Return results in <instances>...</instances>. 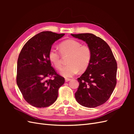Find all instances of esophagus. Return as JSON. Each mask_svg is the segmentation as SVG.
Masks as SVG:
<instances>
[{"label":"esophagus","mask_w":134,"mask_h":134,"mask_svg":"<svg viewBox=\"0 0 134 134\" xmlns=\"http://www.w3.org/2000/svg\"><path fill=\"white\" fill-rule=\"evenodd\" d=\"M65 82H69V81H70V80H71V79L65 78Z\"/></svg>","instance_id":"esophagus-1"}]
</instances>
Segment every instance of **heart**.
I'll use <instances>...</instances> for the list:
<instances>
[{"instance_id": "1", "label": "heart", "mask_w": 134, "mask_h": 134, "mask_svg": "<svg viewBox=\"0 0 134 134\" xmlns=\"http://www.w3.org/2000/svg\"><path fill=\"white\" fill-rule=\"evenodd\" d=\"M59 50L63 55H70L68 65L62 68L60 74L65 78H70L79 71H83L88 67L92 58V51L87 45H82L75 40H67L59 44ZM48 57L54 66L60 69L62 68L59 52L54 48L48 52Z\"/></svg>"}]
</instances>
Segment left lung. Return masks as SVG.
Wrapping results in <instances>:
<instances>
[{"label":"left lung","instance_id":"obj_1","mask_svg":"<svg viewBox=\"0 0 134 134\" xmlns=\"http://www.w3.org/2000/svg\"><path fill=\"white\" fill-rule=\"evenodd\" d=\"M71 35L86 42L92 51L90 65L77 79L79 86L75 99L84 107L99 106L109 98L116 87V61L108 44L100 37L88 33Z\"/></svg>","mask_w":134,"mask_h":134}]
</instances>
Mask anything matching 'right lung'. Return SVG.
<instances>
[{
	"label": "right lung",
	"instance_id": "1",
	"mask_svg": "<svg viewBox=\"0 0 134 134\" xmlns=\"http://www.w3.org/2000/svg\"><path fill=\"white\" fill-rule=\"evenodd\" d=\"M65 35L43 31L30 39L23 47L17 62V84L24 99L38 108L50 106L58 97L65 82L56 73L48 57L53 43ZM54 76V80H47Z\"/></svg>",
	"mask_w": 134,
	"mask_h": 134
}]
</instances>
